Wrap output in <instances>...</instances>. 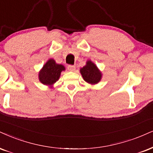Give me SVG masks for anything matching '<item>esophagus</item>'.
I'll return each instance as SVG.
<instances>
[{
  "label": "esophagus",
  "instance_id": "1",
  "mask_svg": "<svg viewBox=\"0 0 153 153\" xmlns=\"http://www.w3.org/2000/svg\"><path fill=\"white\" fill-rule=\"evenodd\" d=\"M67 68H68V70L71 71H74L75 69H76V67H75L74 65H69L67 67Z\"/></svg>",
  "mask_w": 153,
  "mask_h": 153
}]
</instances>
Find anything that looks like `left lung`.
Instances as JSON below:
<instances>
[{
    "mask_svg": "<svg viewBox=\"0 0 153 153\" xmlns=\"http://www.w3.org/2000/svg\"><path fill=\"white\" fill-rule=\"evenodd\" d=\"M80 72L84 81L91 84H96L99 83L102 76L101 72L98 69L97 65L91 60L86 62V65L81 68Z\"/></svg>",
    "mask_w": 153,
    "mask_h": 153,
    "instance_id": "obj_1",
    "label": "left lung"
}]
</instances>
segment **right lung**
Segmentation results:
<instances>
[{
  "label": "right lung",
  "instance_id": "obj_1",
  "mask_svg": "<svg viewBox=\"0 0 153 153\" xmlns=\"http://www.w3.org/2000/svg\"><path fill=\"white\" fill-rule=\"evenodd\" d=\"M65 70L63 65L56 64L54 59H50L39 71V80L45 85L52 86L59 79L62 71Z\"/></svg>",
  "mask_w": 153,
  "mask_h": 153
}]
</instances>
